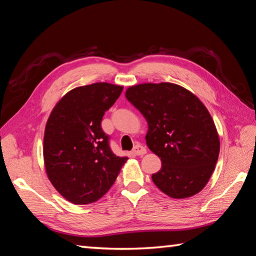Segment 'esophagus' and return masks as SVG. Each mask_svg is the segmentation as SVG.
Listing matches in <instances>:
<instances>
[{"mask_svg": "<svg viewBox=\"0 0 256 256\" xmlns=\"http://www.w3.org/2000/svg\"><path fill=\"white\" fill-rule=\"evenodd\" d=\"M133 153L135 155H138V156H142V155L146 154V148H144L143 145L136 144V145L134 146V148H133Z\"/></svg>", "mask_w": 256, "mask_h": 256, "instance_id": "obj_1", "label": "esophagus"}]
</instances>
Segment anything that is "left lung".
<instances>
[{
    "label": "left lung",
    "mask_w": 256,
    "mask_h": 256,
    "mask_svg": "<svg viewBox=\"0 0 256 256\" xmlns=\"http://www.w3.org/2000/svg\"><path fill=\"white\" fill-rule=\"evenodd\" d=\"M125 96L148 121L146 144L160 157V170L152 175L157 188L177 199L202 190L220 152L218 132L202 102L168 82L134 86Z\"/></svg>",
    "instance_id": "1"
}]
</instances>
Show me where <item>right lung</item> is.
Here are the masks:
<instances>
[{
    "instance_id": "1",
    "label": "right lung",
    "mask_w": 256,
    "mask_h": 256,
    "mask_svg": "<svg viewBox=\"0 0 256 256\" xmlns=\"http://www.w3.org/2000/svg\"><path fill=\"white\" fill-rule=\"evenodd\" d=\"M123 86L106 82L78 86L54 108L44 135L47 176L64 198L88 204L103 197L128 157L110 148V136L101 128L102 118Z\"/></svg>"
}]
</instances>
